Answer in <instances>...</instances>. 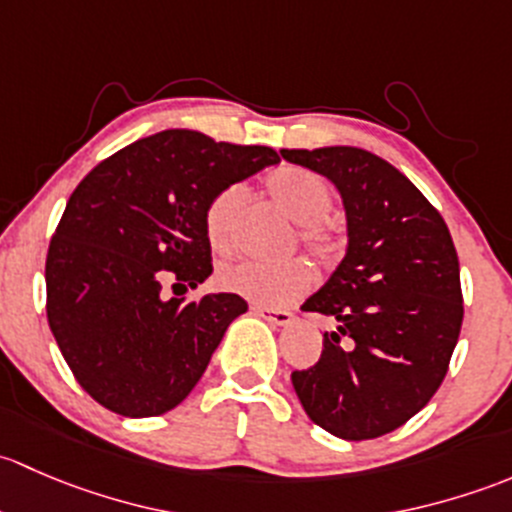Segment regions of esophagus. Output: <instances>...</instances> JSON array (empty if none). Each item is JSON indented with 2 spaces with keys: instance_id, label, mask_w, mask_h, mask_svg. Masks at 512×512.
Wrapping results in <instances>:
<instances>
[{
  "instance_id": "34e87169",
  "label": "esophagus",
  "mask_w": 512,
  "mask_h": 512,
  "mask_svg": "<svg viewBox=\"0 0 512 512\" xmlns=\"http://www.w3.org/2000/svg\"><path fill=\"white\" fill-rule=\"evenodd\" d=\"M254 310L256 315H261L263 320H266V323H271V325H291L293 323V313H288V310H281V308H266V305H254Z\"/></svg>"
}]
</instances>
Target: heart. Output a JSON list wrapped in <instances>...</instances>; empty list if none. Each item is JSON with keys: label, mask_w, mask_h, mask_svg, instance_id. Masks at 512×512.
Listing matches in <instances>:
<instances>
[{"label": "heart", "mask_w": 512, "mask_h": 512, "mask_svg": "<svg viewBox=\"0 0 512 512\" xmlns=\"http://www.w3.org/2000/svg\"><path fill=\"white\" fill-rule=\"evenodd\" d=\"M266 194L293 224H300V241L308 246L310 254L320 261L335 256L340 239L325 219L333 209V189L323 177L305 167L286 165L266 177ZM244 197L246 192L241 184H229L207 204L204 231L214 251H229L234 246ZM214 281L221 291L273 308V305L291 303L308 291L313 273L303 261L268 266L251 258H239V261L221 263Z\"/></svg>", "instance_id": "heart-1"}]
</instances>
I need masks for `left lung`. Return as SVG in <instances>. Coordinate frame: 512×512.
<instances>
[{
    "label": "left lung",
    "mask_w": 512,
    "mask_h": 512,
    "mask_svg": "<svg viewBox=\"0 0 512 512\" xmlns=\"http://www.w3.org/2000/svg\"><path fill=\"white\" fill-rule=\"evenodd\" d=\"M281 155L330 179L347 219L345 256L303 303L337 330L323 335L318 365L291 374L293 389L337 439H377L421 412L449 370L463 320L449 226L397 167L362 147Z\"/></svg>",
    "instance_id": "8db88e82"
}]
</instances>
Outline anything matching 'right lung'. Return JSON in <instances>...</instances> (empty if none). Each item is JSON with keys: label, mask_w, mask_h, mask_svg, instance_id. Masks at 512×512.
I'll use <instances>...</instances> for the list:
<instances>
[{"label": "right lung", "mask_w": 512, "mask_h": 512, "mask_svg": "<svg viewBox=\"0 0 512 512\" xmlns=\"http://www.w3.org/2000/svg\"><path fill=\"white\" fill-rule=\"evenodd\" d=\"M276 150L162 130L123 147L73 189L46 256V315L83 389L130 419L175 409L202 379L236 293L182 303L167 278L212 276L207 204L224 187L278 165Z\"/></svg>", "instance_id": "obj_1"}]
</instances>
